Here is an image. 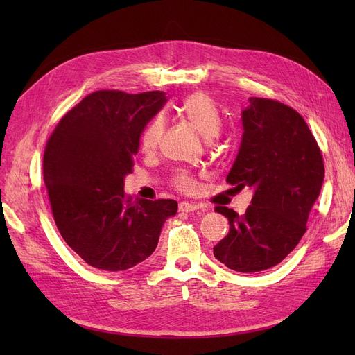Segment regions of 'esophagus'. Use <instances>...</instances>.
Masks as SVG:
<instances>
[{"instance_id": "34e87169", "label": "esophagus", "mask_w": 355, "mask_h": 355, "mask_svg": "<svg viewBox=\"0 0 355 355\" xmlns=\"http://www.w3.org/2000/svg\"><path fill=\"white\" fill-rule=\"evenodd\" d=\"M201 207H202L201 204H197V202H188V201L179 202V211H185V213L198 210V209H201Z\"/></svg>"}]
</instances>
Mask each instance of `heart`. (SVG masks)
<instances>
[{"instance_id":"heart-1","label":"heart","mask_w":355,"mask_h":355,"mask_svg":"<svg viewBox=\"0 0 355 355\" xmlns=\"http://www.w3.org/2000/svg\"><path fill=\"white\" fill-rule=\"evenodd\" d=\"M178 112L180 115H184L206 139L214 137L220 130L222 121L219 111L207 94L192 93L187 96L178 106ZM164 128L166 123L164 118L161 115L153 118V120L146 124L141 136V145L145 151H153V149L158 146L161 139H163ZM173 182L176 188L182 191H189L194 188V179H192V176L187 170H178L173 176Z\"/></svg>"}]
</instances>
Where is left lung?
I'll return each instance as SVG.
<instances>
[{
  "mask_svg": "<svg viewBox=\"0 0 355 355\" xmlns=\"http://www.w3.org/2000/svg\"><path fill=\"white\" fill-rule=\"evenodd\" d=\"M243 139L227 182L253 189L244 214L218 206L230 232L213 247L216 259L239 272L280 263L306 231V220L324 179L323 155L299 112L250 98L241 112Z\"/></svg>",
  "mask_w": 355,
  "mask_h": 355,
  "instance_id": "left-lung-1",
  "label": "left lung"
}]
</instances>
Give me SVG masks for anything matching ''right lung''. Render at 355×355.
Here are the masks:
<instances>
[{"mask_svg": "<svg viewBox=\"0 0 355 355\" xmlns=\"http://www.w3.org/2000/svg\"><path fill=\"white\" fill-rule=\"evenodd\" d=\"M163 92H93L60 118L50 135L42 175L56 227L93 268L124 271L155 250L175 200H132L124 178L133 171L139 139L163 108Z\"/></svg>", "mask_w": 355, "mask_h": 355, "instance_id": "1", "label": "right lung"}]
</instances>
